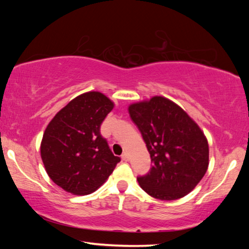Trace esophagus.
Instances as JSON below:
<instances>
[{
	"mask_svg": "<svg viewBox=\"0 0 249 249\" xmlns=\"http://www.w3.org/2000/svg\"><path fill=\"white\" fill-rule=\"evenodd\" d=\"M122 160H125V161L129 160V155H128V153H127V152H124L123 154H122Z\"/></svg>",
	"mask_w": 249,
	"mask_h": 249,
	"instance_id": "34e87169",
	"label": "esophagus"
}]
</instances>
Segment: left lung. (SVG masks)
Instances as JSON below:
<instances>
[{"label":"left lung","mask_w":249,"mask_h":249,"mask_svg":"<svg viewBox=\"0 0 249 249\" xmlns=\"http://www.w3.org/2000/svg\"><path fill=\"white\" fill-rule=\"evenodd\" d=\"M153 165L140 187L153 198L177 200L189 194L209 167V143L198 124L172 100L154 96L129 105Z\"/></svg>","instance_id":"left-lung-1"}]
</instances>
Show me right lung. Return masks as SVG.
<instances>
[{"label":"right lung","mask_w":249,"mask_h":249,"mask_svg":"<svg viewBox=\"0 0 249 249\" xmlns=\"http://www.w3.org/2000/svg\"><path fill=\"white\" fill-rule=\"evenodd\" d=\"M113 107L103 93L87 92L71 100L47 126L40 156L49 178L65 192H95L120 162L100 135V125Z\"/></svg>","instance_id":"1"}]
</instances>
